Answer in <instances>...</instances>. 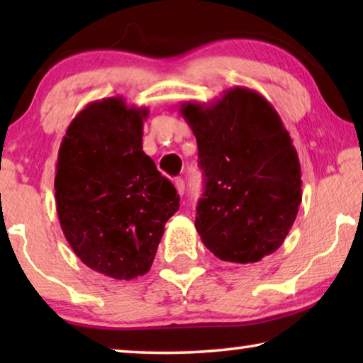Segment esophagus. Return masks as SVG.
Returning a JSON list of instances; mask_svg holds the SVG:
<instances>
[{
	"mask_svg": "<svg viewBox=\"0 0 363 363\" xmlns=\"http://www.w3.org/2000/svg\"><path fill=\"white\" fill-rule=\"evenodd\" d=\"M174 186L177 189V192H179L181 195L186 192V182H184V179H181V177H177V179H174Z\"/></svg>",
	"mask_w": 363,
	"mask_h": 363,
	"instance_id": "1",
	"label": "esophagus"
}]
</instances>
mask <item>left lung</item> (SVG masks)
Wrapping results in <instances>:
<instances>
[{"mask_svg":"<svg viewBox=\"0 0 363 363\" xmlns=\"http://www.w3.org/2000/svg\"><path fill=\"white\" fill-rule=\"evenodd\" d=\"M203 169L196 206L201 242L220 261L251 264L277 251L301 205V164L290 134L267 99L232 88L210 106L184 102Z\"/></svg>","mask_w":363,"mask_h":363,"instance_id":"8db88e82","label":"left lung"}]
</instances>
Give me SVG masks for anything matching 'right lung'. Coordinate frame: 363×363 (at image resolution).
Instances as JSON below:
<instances>
[{
  "instance_id": "add662e5",
  "label": "right lung",
  "mask_w": 363,
  "mask_h": 363,
  "mask_svg": "<svg viewBox=\"0 0 363 363\" xmlns=\"http://www.w3.org/2000/svg\"><path fill=\"white\" fill-rule=\"evenodd\" d=\"M145 107L123 97L86 106L67 128L56 164L60 227L89 269L116 280L149 272L179 195L143 150Z\"/></svg>"
}]
</instances>
